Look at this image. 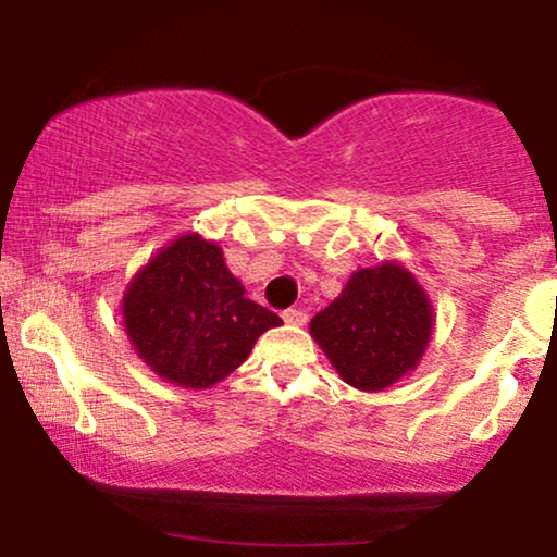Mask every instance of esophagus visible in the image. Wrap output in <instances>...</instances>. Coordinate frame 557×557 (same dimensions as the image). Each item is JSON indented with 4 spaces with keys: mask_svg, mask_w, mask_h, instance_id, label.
<instances>
[{
    "mask_svg": "<svg viewBox=\"0 0 557 557\" xmlns=\"http://www.w3.org/2000/svg\"><path fill=\"white\" fill-rule=\"evenodd\" d=\"M307 319H309V314L304 309H286L284 311V322L286 324H294V326H304L307 324Z\"/></svg>",
    "mask_w": 557,
    "mask_h": 557,
    "instance_id": "esophagus-1",
    "label": "esophagus"
}]
</instances>
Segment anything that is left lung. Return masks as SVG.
<instances>
[{
  "mask_svg": "<svg viewBox=\"0 0 557 557\" xmlns=\"http://www.w3.org/2000/svg\"><path fill=\"white\" fill-rule=\"evenodd\" d=\"M433 324L418 278L403 263L383 261L357 269L337 299L311 319L309 332L347 385L380 393L418 368Z\"/></svg>",
  "mask_w": 557,
  "mask_h": 557,
  "instance_id": "obj_1",
  "label": "left lung"
}]
</instances>
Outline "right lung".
Listing matches in <instances>:
<instances>
[{"label":"right lung","instance_id":"add662e5","mask_svg":"<svg viewBox=\"0 0 557 557\" xmlns=\"http://www.w3.org/2000/svg\"><path fill=\"white\" fill-rule=\"evenodd\" d=\"M124 330L151 372L202 391L248 360L256 339L284 324L227 271L223 248L185 233L159 248L126 286Z\"/></svg>","mask_w":557,"mask_h":557}]
</instances>
